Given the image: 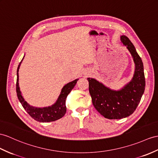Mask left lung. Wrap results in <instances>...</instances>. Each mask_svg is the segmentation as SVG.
Listing matches in <instances>:
<instances>
[{"label":"left lung","mask_w":158,"mask_h":158,"mask_svg":"<svg viewBox=\"0 0 158 158\" xmlns=\"http://www.w3.org/2000/svg\"><path fill=\"white\" fill-rule=\"evenodd\" d=\"M121 41L131 53L135 65L131 81L121 90H114L97 80L88 78L94 108L104 117L109 119H120L133 114L141 101L145 86L143 64L140 56L127 37L121 36Z\"/></svg>","instance_id":"obj_1"}]
</instances>
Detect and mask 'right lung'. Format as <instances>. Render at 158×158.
<instances>
[{"instance_id": "obj_1", "label": "right lung", "mask_w": 158, "mask_h": 158, "mask_svg": "<svg viewBox=\"0 0 158 158\" xmlns=\"http://www.w3.org/2000/svg\"><path fill=\"white\" fill-rule=\"evenodd\" d=\"M21 60V61H22ZM21 61L19 64L17 71V83H16V90L17 94V97L19 101L24 109L27 111L31 117L35 120L39 122L46 123V122H52L55 121L57 119H60L64 116L66 113V99L67 96L71 92V90L74 88L76 84L78 79H76L74 81L68 83L65 85L62 89H61V93L57 98L56 102L54 105L51 106L44 107V108H37L29 105L27 102L24 98L23 97L21 92L20 91V88L19 86V69L20 67Z\"/></svg>"}]
</instances>
